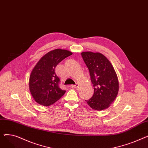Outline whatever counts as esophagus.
Instances as JSON below:
<instances>
[{"label": "esophagus", "mask_w": 148, "mask_h": 148, "mask_svg": "<svg viewBox=\"0 0 148 148\" xmlns=\"http://www.w3.org/2000/svg\"><path fill=\"white\" fill-rule=\"evenodd\" d=\"M79 84H76L75 85H71V86H70L71 88H79Z\"/></svg>", "instance_id": "1"}]
</instances>
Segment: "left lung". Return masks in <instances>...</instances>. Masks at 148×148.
<instances>
[{
    "mask_svg": "<svg viewBox=\"0 0 148 148\" xmlns=\"http://www.w3.org/2000/svg\"><path fill=\"white\" fill-rule=\"evenodd\" d=\"M82 56L89 71L94 94L88 100V105L95 110L107 108L118 94V76L112 64L100 53L82 52Z\"/></svg>",
    "mask_w": 148,
    "mask_h": 148,
    "instance_id": "8db88e82",
    "label": "left lung"
}]
</instances>
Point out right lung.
I'll return each mask as SVG.
<instances>
[{
	"label": "right lung",
	"mask_w": 148,
	"mask_h": 148,
	"mask_svg": "<svg viewBox=\"0 0 148 148\" xmlns=\"http://www.w3.org/2000/svg\"><path fill=\"white\" fill-rule=\"evenodd\" d=\"M72 54L66 50L55 49L38 61L29 78L30 92L37 103L49 106L64 95L65 90L59 86L60 79L55 73V68L60 62Z\"/></svg>",
	"instance_id": "right-lung-1"
}]
</instances>
